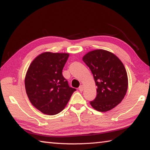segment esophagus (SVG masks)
<instances>
[{
    "label": "esophagus",
    "instance_id": "34e87169",
    "mask_svg": "<svg viewBox=\"0 0 150 150\" xmlns=\"http://www.w3.org/2000/svg\"><path fill=\"white\" fill-rule=\"evenodd\" d=\"M83 88H84V87H83V85H81L79 88V90L80 91H83Z\"/></svg>",
    "mask_w": 150,
    "mask_h": 150
}]
</instances>
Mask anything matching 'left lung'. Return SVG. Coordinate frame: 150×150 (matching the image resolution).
Returning <instances> with one entry per match:
<instances>
[{
  "label": "left lung",
  "instance_id": "8db88e82",
  "mask_svg": "<svg viewBox=\"0 0 150 150\" xmlns=\"http://www.w3.org/2000/svg\"><path fill=\"white\" fill-rule=\"evenodd\" d=\"M97 86L96 96L90 104L99 112L110 110L123 100L128 89L124 65L112 53L105 50L91 51L83 57Z\"/></svg>",
  "mask_w": 150,
  "mask_h": 150
}]
</instances>
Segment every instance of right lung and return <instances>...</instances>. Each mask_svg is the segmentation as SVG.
<instances>
[{
  "label": "right lung",
  "mask_w": 150,
  "mask_h": 150,
  "mask_svg": "<svg viewBox=\"0 0 150 150\" xmlns=\"http://www.w3.org/2000/svg\"><path fill=\"white\" fill-rule=\"evenodd\" d=\"M68 53L44 52L30 63L25 77L26 94L32 105L42 113L55 115L62 112L75 88L62 75Z\"/></svg>",
  "instance_id": "add662e5"
}]
</instances>
